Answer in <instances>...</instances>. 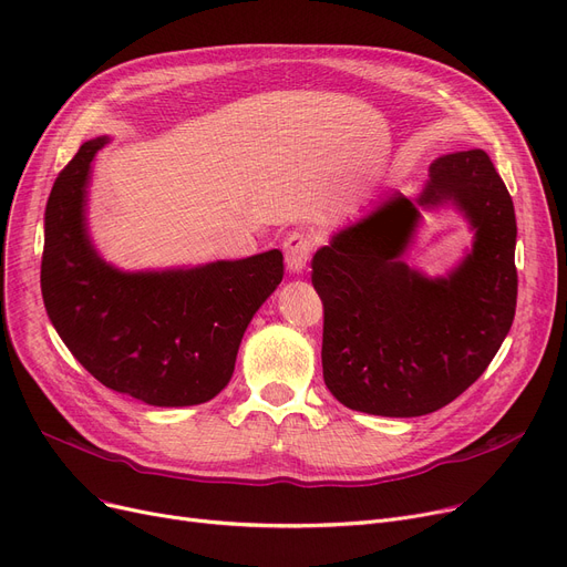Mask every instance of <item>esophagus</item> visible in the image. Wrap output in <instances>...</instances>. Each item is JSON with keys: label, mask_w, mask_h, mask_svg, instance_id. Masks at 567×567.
<instances>
[{"label": "esophagus", "mask_w": 567, "mask_h": 567, "mask_svg": "<svg viewBox=\"0 0 567 567\" xmlns=\"http://www.w3.org/2000/svg\"><path fill=\"white\" fill-rule=\"evenodd\" d=\"M285 261H287V268L291 274H301L310 255H312V236L306 234V231H291L287 238H285Z\"/></svg>", "instance_id": "obj_1"}]
</instances>
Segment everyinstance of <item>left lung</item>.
<instances>
[{
	"label": "left lung",
	"mask_w": 567,
	"mask_h": 567,
	"mask_svg": "<svg viewBox=\"0 0 567 567\" xmlns=\"http://www.w3.org/2000/svg\"><path fill=\"white\" fill-rule=\"evenodd\" d=\"M445 199L475 229L471 252L449 278L430 280L402 261L421 214L400 193L312 257L323 303V381L353 411L411 419L451 404L511 331L517 220L483 148L430 165L419 204Z\"/></svg>",
	"instance_id": "8db88e82"
}]
</instances>
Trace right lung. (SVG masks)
I'll use <instances>...</instances> for the list:
<instances>
[{"instance_id":"right-lung-1","label":"right lung","mask_w":567,"mask_h":567,"mask_svg":"<svg viewBox=\"0 0 567 567\" xmlns=\"http://www.w3.org/2000/svg\"><path fill=\"white\" fill-rule=\"evenodd\" d=\"M89 140L59 172L45 206L41 291L80 365L107 389L154 406H193L231 379L252 315L285 276L280 250L163 274H122L86 236Z\"/></svg>"}]
</instances>
